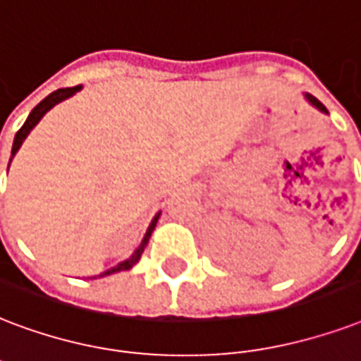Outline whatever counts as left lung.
Segmentation results:
<instances>
[{"label":"left lung","instance_id":"8db88e82","mask_svg":"<svg viewBox=\"0 0 361 361\" xmlns=\"http://www.w3.org/2000/svg\"><path fill=\"white\" fill-rule=\"evenodd\" d=\"M305 98H307V100H309L310 104H312V106L318 107V109H320L322 114H327L326 106H324V104H322V102L318 100V98H314V96H312V94H305Z\"/></svg>","mask_w":361,"mask_h":361}]
</instances>
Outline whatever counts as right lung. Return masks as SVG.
<instances>
[{
	"instance_id": "right-lung-1",
	"label": "right lung",
	"mask_w": 361,
	"mask_h": 361,
	"mask_svg": "<svg viewBox=\"0 0 361 361\" xmlns=\"http://www.w3.org/2000/svg\"><path fill=\"white\" fill-rule=\"evenodd\" d=\"M81 89H82L81 85H77V87H70V89L54 90L52 94H49V96H47V98H43V100H41L39 104H37V106H35L34 109H32V114L27 115L26 123L22 125L20 130L16 132L15 142H13V151H11V161H13V157L16 155V151L20 149L22 142L26 140V136H27V134H30V130H32V128H34V126L37 125V123H39L41 117H43V115H45L47 111L51 109V107H54V106H56V104H60V102H62V100H66V98H70V96H73L77 92V90H81ZM11 161H9V164H11ZM159 216H161V212H159V214H157V216L153 217V221H151V225H149V227H147V233H145L144 240H142V244L137 246L136 252H134V254H132L130 257H128V259H125V261H123V263H119V265H115L114 269H109V271L102 272L98 279H102V276H107V274H114V272L128 271V269H132V267L136 265L137 261H140V257H142V254H144V250H145V246H147V242H149L151 233H153L157 221H159ZM94 279H96V276H94Z\"/></svg>"
}]
</instances>
